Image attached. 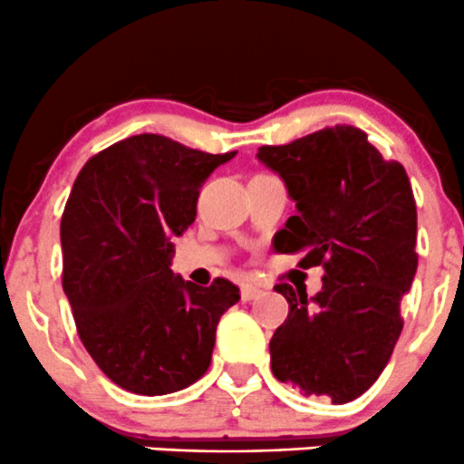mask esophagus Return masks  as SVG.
Returning a JSON list of instances; mask_svg holds the SVG:
<instances>
[{"label":"esophagus","instance_id":"obj_1","mask_svg":"<svg viewBox=\"0 0 464 464\" xmlns=\"http://www.w3.org/2000/svg\"><path fill=\"white\" fill-rule=\"evenodd\" d=\"M242 302H253V299H257L259 295H262V288L253 286V284H242Z\"/></svg>","mask_w":464,"mask_h":464}]
</instances>
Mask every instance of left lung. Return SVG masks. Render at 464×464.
Segmentation results:
<instances>
[{"label":"left lung","instance_id":"obj_1","mask_svg":"<svg viewBox=\"0 0 464 464\" xmlns=\"http://www.w3.org/2000/svg\"><path fill=\"white\" fill-rule=\"evenodd\" d=\"M257 158L297 208L275 248L302 251V268H324V288L310 299L304 288L275 286L290 310L268 345L271 370L306 396L348 403L379 379L403 330L401 299L419 264L410 178L353 125L264 145Z\"/></svg>","mask_w":464,"mask_h":464}]
</instances>
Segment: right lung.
Returning a JSON list of instances; mask_svg holds the SVG:
<instances>
[{
	"instance_id": "right-lung-1",
	"label": "right lung",
	"mask_w": 464,
	"mask_h": 464,
	"mask_svg": "<svg viewBox=\"0 0 464 464\" xmlns=\"http://www.w3.org/2000/svg\"><path fill=\"white\" fill-rule=\"evenodd\" d=\"M236 156L139 134L92 156L61 218L63 293L94 363L142 396L185 390L207 372L218 322L240 299L171 271L174 237L196 220L200 187Z\"/></svg>"
}]
</instances>
